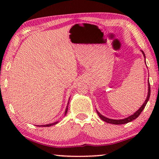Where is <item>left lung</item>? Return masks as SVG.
I'll use <instances>...</instances> for the list:
<instances>
[{
    "label": "left lung",
    "instance_id": "left-lung-1",
    "mask_svg": "<svg viewBox=\"0 0 159 159\" xmlns=\"http://www.w3.org/2000/svg\"><path fill=\"white\" fill-rule=\"evenodd\" d=\"M142 51V53L143 54V56H144L145 62V55L144 52H143V51ZM145 64H146V63H145ZM148 95H147L146 99H145V101L144 103H143V105L141 106V107L139 108V109L136 112H134L133 114H132L131 116H128L125 119H112L107 118V117L103 116V115H102L101 114H100V113L96 110L97 114H98L99 117L102 119V120L106 121V122H107V123L112 124V125H124V124H127L128 122H130V121L134 120V119H137L139 116V115L141 114V112L143 111V110L145 108V106H146L148 101V100H149L150 95H151V86H150L149 81H148Z\"/></svg>",
    "mask_w": 159,
    "mask_h": 159
}]
</instances>
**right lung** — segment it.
Returning a JSON list of instances; mask_svg holds the SVG:
<instances>
[{
    "instance_id": "obj_1",
    "label": "right lung",
    "mask_w": 159,
    "mask_h": 159,
    "mask_svg": "<svg viewBox=\"0 0 159 159\" xmlns=\"http://www.w3.org/2000/svg\"><path fill=\"white\" fill-rule=\"evenodd\" d=\"M69 102H68V104H67V106H66V111H65V114H64V115L65 116H66V113H67V111H68V105H69ZM58 123V121H56V122H53V123H52V124H48V125H40V126H38V127H51V126H53V125H56V124Z\"/></svg>"
}]
</instances>
